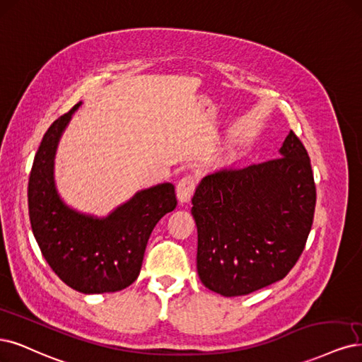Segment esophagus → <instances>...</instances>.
I'll use <instances>...</instances> for the list:
<instances>
[{"instance_id":"obj_1","label":"esophagus","mask_w":362,"mask_h":362,"mask_svg":"<svg viewBox=\"0 0 362 362\" xmlns=\"http://www.w3.org/2000/svg\"><path fill=\"white\" fill-rule=\"evenodd\" d=\"M194 187H196V182H194V178L193 177H184L180 180V182L177 184V197L180 204H189L190 199L193 196V192H194Z\"/></svg>"}]
</instances>
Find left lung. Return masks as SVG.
Wrapping results in <instances>:
<instances>
[{
	"mask_svg": "<svg viewBox=\"0 0 362 362\" xmlns=\"http://www.w3.org/2000/svg\"><path fill=\"white\" fill-rule=\"evenodd\" d=\"M280 157L223 168L197 184V274L223 296L248 295L288 276L313 224L316 187L307 149L291 130Z\"/></svg>",
	"mask_w": 362,
	"mask_h": 362,
	"instance_id": "8db88e82",
	"label": "left lung"
}]
</instances>
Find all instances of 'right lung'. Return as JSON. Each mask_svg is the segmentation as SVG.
Listing matches in <instances>:
<instances>
[{
    "instance_id": "obj_1",
    "label": "right lung",
    "mask_w": 362,
    "mask_h": 362,
    "mask_svg": "<svg viewBox=\"0 0 362 362\" xmlns=\"http://www.w3.org/2000/svg\"><path fill=\"white\" fill-rule=\"evenodd\" d=\"M81 105L54 121L37 149L28 182L31 229L49 267L71 289L117 292L138 279L149 235L177 206L175 187L161 182L136 192L106 217L81 213L62 201L55 184V154Z\"/></svg>"
}]
</instances>
